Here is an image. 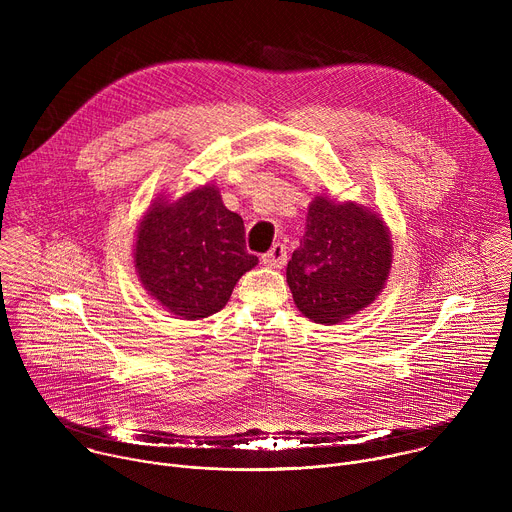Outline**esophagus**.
Masks as SVG:
<instances>
[{"instance_id": "esophagus-1", "label": "esophagus", "mask_w": 512, "mask_h": 512, "mask_svg": "<svg viewBox=\"0 0 512 512\" xmlns=\"http://www.w3.org/2000/svg\"><path fill=\"white\" fill-rule=\"evenodd\" d=\"M263 263L267 265V267H273V269H279V267H283L285 265V261H287V253H285V247L281 245V243H275L263 257Z\"/></svg>"}]
</instances>
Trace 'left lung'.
Returning <instances> with one entry per match:
<instances>
[{"instance_id":"obj_1","label":"left lung","mask_w":512,"mask_h":512,"mask_svg":"<svg viewBox=\"0 0 512 512\" xmlns=\"http://www.w3.org/2000/svg\"><path fill=\"white\" fill-rule=\"evenodd\" d=\"M391 265V231L379 212L318 194L308 206L306 235L285 277L306 318L340 324L379 298Z\"/></svg>"}]
</instances>
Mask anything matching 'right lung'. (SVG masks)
<instances>
[{"label":"right lung","instance_id":"add662e5","mask_svg":"<svg viewBox=\"0 0 512 512\" xmlns=\"http://www.w3.org/2000/svg\"><path fill=\"white\" fill-rule=\"evenodd\" d=\"M259 259L245 249L243 218L223 204L214 184L176 200H152L135 231L133 267L139 283L180 320L223 310L237 281Z\"/></svg>","mask_w":512,"mask_h":512}]
</instances>
